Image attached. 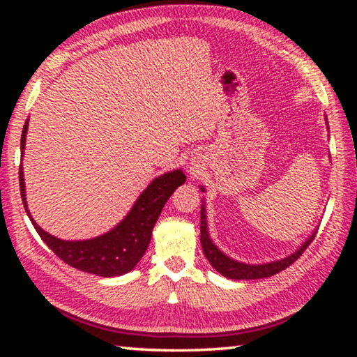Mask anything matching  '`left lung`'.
<instances>
[{"label":"left lung","instance_id":"left-lung-1","mask_svg":"<svg viewBox=\"0 0 357 357\" xmlns=\"http://www.w3.org/2000/svg\"><path fill=\"white\" fill-rule=\"evenodd\" d=\"M326 123H328V118H326ZM200 189H202V192H204L203 185L200 187ZM204 204L206 203H204V200H203L202 213H200V215H202L200 217V241H202L203 253L217 273L222 274L223 277H227V279L253 280V279H264V277H271L277 273H280V271L287 269L288 266H291L296 259L302 255V252H304L307 247L310 245V243L317 234V229H315V231L310 234V238L307 239L298 250L282 259H275V261H269V263H263V264H247L243 261H236V259H233L228 255H225V253H223L219 247L213 243V239L209 238L206 206H204Z\"/></svg>","mask_w":357,"mask_h":357}]
</instances>
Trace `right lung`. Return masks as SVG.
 <instances>
[{
	"instance_id": "obj_1",
	"label": "right lung",
	"mask_w": 357,
	"mask_h": 357,
	"mask_svg": "<svg viewBox=\"0 0 357 357\" xmlns=\"http://www.w3.org/2000/svg\"><path fill=\"white\" fill-rule=\"evenodd\" d=\"M28 119L22 130L20 149L23 155L26 143ZM20 193L29 220L39 233L42 241L55 252V255L72 268L99 277H116L130 273L146 252L153 228L172 193L185 183L183 170H173L153 179L130 208L128 215L116 227L100 236L84 241H64L52 236L42 229L28 211L25 195V178L20 165Z\"/></svg>"
}]
</instances>
